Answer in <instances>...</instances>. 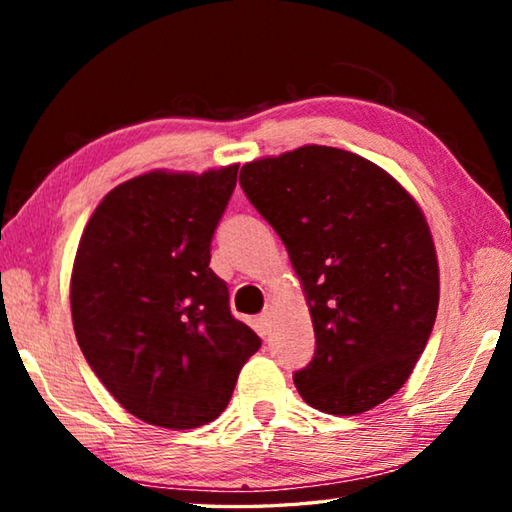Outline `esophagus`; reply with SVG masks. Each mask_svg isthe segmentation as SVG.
I'll return each instance as SVG.
<instances>
[{
    "mask_svg": "<svg viewBox=\"0 0 512 512\" xmlns=\"http://www.w3.org/2000/svg\"><path fill=\"white\" fill-rule=\"evenodd\" d=\"M273 327H275V314H273V307H268L264 314L257 318V329L262 334H268Z\"/></svg>",
    "mask_w": 512,
    "mask_h": 512,
    "instance_id": "34e87169",
    "label": "esophagus"
}]
</instances>
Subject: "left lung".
Here are the masks:
<instances>
[{
	"label": "left lung",
	"mask_w": 512,
	"mask_h": 512,
	"mask_svg": "<svg viewBox=\"0 0 512 512\" xmlns=\"http://www.w3.org/2000/svg\"><path fill=\"white\" fill-rule=\"evenodd\" d=\"M239 183L305 293L316 354L293 377L302 400L332 415L375 409L411 377L438 314L422 207L379 164L320 144L246 162Z\"/></svg>",
	"instance_id": "obj_1"
}]
</instances>
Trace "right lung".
<instances>
[{"instance_id": "1", "label": "right lung", "mask_w": 512, "mask_h": 512, "mask_svg": "<svg viewBox=\"0 0 512 512\" xmlns=\"http://www.w3.org/2000/svg\"><path fill=\"white\" fill-rule=\"evenodd\" d=\"M239 164L153 169L103 196L76 248L69 305L94 375L128 413L196 429L228 406L259 336L230 314L210 241Z\"/></svg>"}]
</instances>
